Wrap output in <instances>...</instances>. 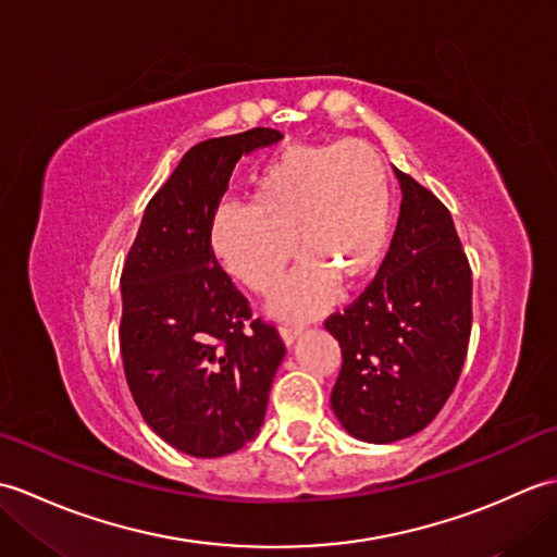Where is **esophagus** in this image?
Wrapping results in <instances>:
<instances>
[{"instance_id":"1","label":"esophagus","mask_w":557,"mask_h":557,"mask_svg":"<svg viewBox=\"0 0 557 557\" xmlns=\"http://www.w3.org/2000/svg\"><path fill=\"white\" fill-rule=\"evenodd\" d=\"M304 333V327L301 325H282V330H280V335H282V342H285L287 347H292L294 342H297V337Z\"/></svg>"}]
</instances>
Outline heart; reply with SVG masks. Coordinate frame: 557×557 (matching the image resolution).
<instances>
[{
    "mask_svg": "<svg viewBox=\"0 0 557 557\" xmlns=\"http://www.w3.org/2000/svg\"><path fill=\"white\" fill-rule=\"evenodd\" d=\"M393 188L377 152L363 144H292L253 176L251 203H224L210 244L222 268L256 294L280 285L294 256L306 258L270 304L280 318H313L337 285L357 289L387 253Z\"/></svg>",
    "mask_w": 557,
    "mask_h": 557,
    "instance_id": "heart-1",
    "label": "heart"
}]
</instances>
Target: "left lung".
Instances as JSON below:
<instances>
[{
  "label": "left lung",
  "mask_w": 557,
  "mask_h": 557,
  "mask_svg": "<svg viewBox=\"0 0 557 557\" xmlns=\"http://www.w3.org/2000/svg\"><path fill=\"white\" fill-rule=\"evenodd\" d=\"M395 174L401 206L383 265L345 313L325 321L342 347L330 405L349 435L377 445L437 417L471 333V268L453 215L409 174Z\"/></svg>",
  "instance_id": "obj_1"
}]
</instances>
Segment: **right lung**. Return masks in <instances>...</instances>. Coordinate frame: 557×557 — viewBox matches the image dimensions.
<instances>
[{
  "mask_svg": "<svg viewBox=\"0 0 557 557\" xmlns=\"http://www.w3.org/2000/svg\"><path fill=\"white\" fill-rule=\"evenodd\" d=\"M282 138L275 128L194 146L150 203L122 272L120 345L140 417L191 457H222L251 443L285 345L251 321L210 244L212 218L248 152Z\"/></svg>",
  "mask_w": 557,
  "mask_h": 557,
  "instance_id": "obj_1",
  "label": "right lung"
}]
</instances>
